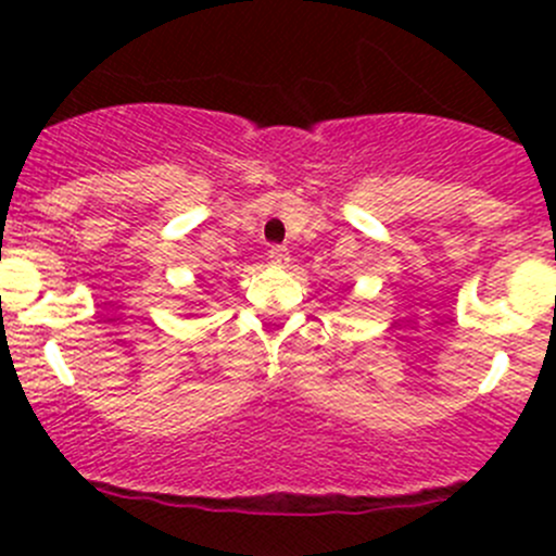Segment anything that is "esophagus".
<instances>
[{
    "instance_id": "1",
    "label": "esophagus",
    "mask_w": 556,
    "mask_h": 556,
    "mask_svg": "<svg viewBox=\"0 0 556 556\" xmlns=\"http://www.w3.org/2000/svg\"><path fill=\"white\" fill-rule=\"evenodd\" d=\"M268 261L277 263V266L288 263V247H285V244H271V250H268Z\"/></svg>"
}]
</instances>
